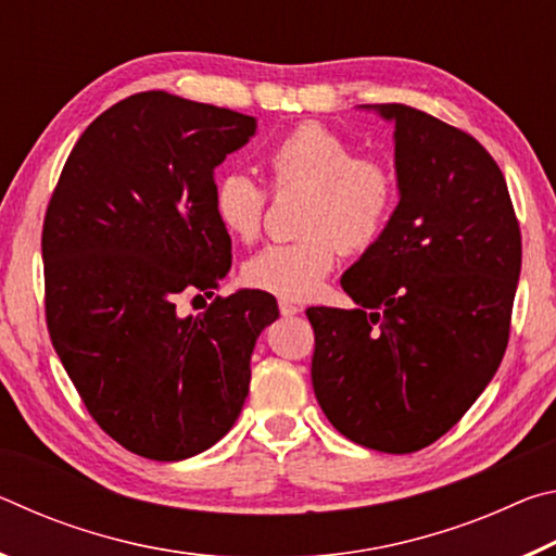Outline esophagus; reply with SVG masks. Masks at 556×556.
<instances>
[{"label": "esophagus", "mask_w": 556, "mask_h": 556, "mask_svg": "<svg viewBox=\"0 0 556 556\" xmlns=\"http://www.w3.org/2000/svg\"><path fill=\"white\" fill-rule=\"evenodd\" d=\"M279 312H281V316H296V314H301V306L294 304V301L279 299Z\"/></svg>", "instance_id": "34e87169"}]
</instances>
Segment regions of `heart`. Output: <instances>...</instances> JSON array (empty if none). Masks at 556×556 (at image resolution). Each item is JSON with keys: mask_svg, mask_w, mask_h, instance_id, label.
<instances>
[{"mask_svg": "<svg viewBox=\"0 0 556 556\" xmlns=\"http://www.w3.org/2000/svg\"><path fill=\"white\" fill-rule=\"evenodd\" d=\"M271 186L306 188L296 240L262 248L242 267L250 287L287 301L312 299L343 250H365L388 223L397 184L392 168L316 122L289 129L265 156ZM267 193L244 172L223 174L213 188L215 218L232 238L252 242L262 230Z\"/></svg>", "mask_w": 556, "mask_h": 556, "instance_id": "obj_1", "label": "heart"}]
</instances>
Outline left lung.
<instances>
[{"mask_svg":"<svg viewBox=\"0 0 556 556\" xmlns=\"http://www.w3.org/2000/svg\"><path fill=\"white\" fill-rule=\"evenodd\" d=\"M394 125L400 203L341 287L353 308H306L312 382L355 444L412 454L464 417L510 336L522 242L493 156L407 105H361Z\"/></svg>","mask_w":556,"mask_h":556,"instance_id":"1","label":"left lung"}]
</instances>
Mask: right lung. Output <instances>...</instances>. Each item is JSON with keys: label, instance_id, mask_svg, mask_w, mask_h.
Masks as SVG:
<instances>
[{"label": "right lung", "instance_id": "obj_1", "mask_svg": "<svg viewBox=\"0 0 556 556\" xmlns=\"http://www.w3.org/2000/svg\"><path fill=\"white\" fill-rule=\"evenodd\" d=\"M255 131L242 112L137 92L83 131L46 211L53 348L92 419L131 454L184 460L228 434L257 338L279 318L260 289L178 312L230 271L215 166Z\"/></svg>", "mask_w": 556, "mask_h": 556}]
</instances>
